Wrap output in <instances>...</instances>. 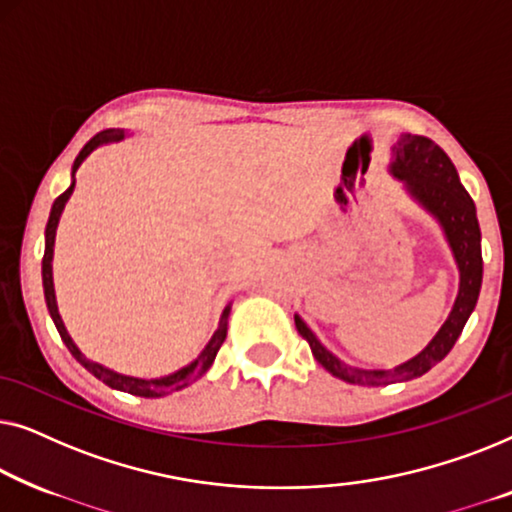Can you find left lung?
Segmentation results:
<instances>
[{
    "label": "left lung",
    "instance_id": "obj_1",
    "mask_svg": "<svg viewBox=\"0 0 512 512\" xmlns=\"http://www.w3.org/2000/svg\"><path fill=\"white\" fill-rule=\"evenodd\" d=\"M394 176L406 181L410 192L436 215L448 236L452 253L459 264V294L455 306H452L450 318L445 320L441 331L434 336L427 348L420 355L410 359V362L397 366V369L387 371H364L348 366L331 355L329 350L322 348V343L308 329L301 318H294L297 331L311 345L313 355L318 362L325 366L331 376L345 380V383L378 387L399 383V380H413L427 373L431 366L441 362V359L452 350V345L462 334V329L473 313L475 301L480 294L482 283V255H480V227L475 218V204L471 194L464 190L459 183L455 164L445 150L427 136L403 134L397 143V160L392 164Z\"/></svg>",
    "mask_w": 512,
    "mask_h": 512
}]
</instances>
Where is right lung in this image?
<instances>
[{
  "label": "right lung",
  "instance_id": "add662e5",
  "mask_svg": "<svg viewBox=\"0 0 512 512\" xmlns=\"http://www.w3.org/2000/svg\"><path fill=\"white\" fill-rule=\"evenodd\" d=\"M122 132H118V129H106V132H99L92 136V139L85 143V146L81 148V153H78V157L74 160V174L76 169L81 167V162L88 157L92 150H95L97 146H102V143H109V141H118L122 139ZM74 185L76 181L69 185V190H64L60 197H57L53 201V208H50V218H48V225H46V253H43V264H41V276H43V294H46V304H48V311H50V318H53L57 331H60L62 341L64 345H67L71 355H74L78 362H81L85 369H88L92 376L102 380V383H106L109 387H113V390H120V392H129L134 394V397H146V399H153V397H164V394H171V392H178L183 390V387H187L192 383V380H197L204 376V373L208 371V366L213 364L215 355H218L220 345L225 343V336H227V315H229V308H225V313H222V320H220V327L218 331H215L211 343L206 345V350L201 352V355L194 359V362L190 366H185V369L171 373V376L167 378H157V380H143V378H129V376H120V373L115 371H109L104 369V366H99L95 362H90V359L83 357V352L76 348L74 341H71L67 329H64L62 325V318L60 313H57V304H55V290H53V266H50V262H53V246H55V229H57V222H60V215H62V208L64 204H67V199L71 197V192H74Z\"/></svg>",
  "mask_w": 512,
  "mask_h": 512
}]
</instances>
